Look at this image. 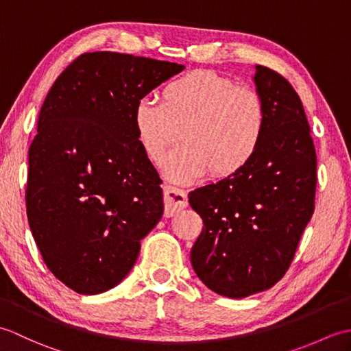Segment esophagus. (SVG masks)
Segmentation results:
<instances>
[{
  "mask_svg": "<svg viewBox=\"0 0 351 351\" xmlns=\"http://www.w3.org/2000/svg\"><path fill=\"white\" fill-rule=\"evenodd\" d=\"M189 205V197L185 191L181 189L167 185L164 189V215L166 217H173L175 214L182 211Z\"/></svg>",
  "mask_w": 351,
  "mask_h": 351,
  "instance_id": "esophagus-1",
  "label": "esophagus"
}]
</instances>
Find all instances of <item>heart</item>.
Listing matches in <instances>:
<instances>
[{
	"mask_svg": "<svg viewBox=\"0 0 351 351\" xmlns=\"http://www.w3.org/2000/svg\"><path fill=\"white\" fill-rule=\"evenodd\" d=\"M160 98H141L132 119L141 147L155 162L182 134L185 143L164 162L170 180L191 181L208 170L217 180L232 178L263 147L267 104L259 92L232 78L211 69L190 71L167 81Z\"/></svg>",
	"mask_w": 351,
	"mask_h": 351,
	"instance_id": "obj_1",
	"label": "heart"
}]
</instances>
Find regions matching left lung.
Listing matches in <instances>:
<instances>
[{"label":"left lung","instance_id":"8db88e82","mask_svg":"<svg viewBox=\"0 0 351 351\" xmlns=\"http://www.w3.org/2000/svg\"><path fill=\"white\" fill-rule=\"evenodd\" d=\"M255 84L268 110L256 158L241 173L189 195L204 220L191 265L208 288L232 299L283 278L315 210L317 155L299 95L261 64Z\"/></svg>","mask_w":351,"mask_h":351}]
</instances>
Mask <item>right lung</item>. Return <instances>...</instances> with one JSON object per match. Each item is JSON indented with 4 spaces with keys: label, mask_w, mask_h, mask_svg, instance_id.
<instances>
[{
    "label": "right lung",
    "mask_w": 351,
    "mask_h": 351,
    "mask_svg": "<svg viewBox=\"0 0 351 351\" xmlns=\"http://www.w3.org/2000/svg\"><path fill=\"white\" fill-rule=\"evenodd\" d=\"M182 64L98 51L54 81L28 151L25 205L43 263L78 294L116 287L160 221L158 173L134 126L136 104Z\"/></svg>",
    "instance_id": "add662e5"
}]
</instances>
